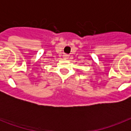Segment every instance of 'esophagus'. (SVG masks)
<instances>
[{"label": "esophagus", "mask_w": 131, "mask_h": 131, "mask_svg": "<svg viewBox=\"0 0 131 131\" xmlns=\"http://www.w3.org/2000/svg\"><path fill=\"white\" fill-rule=\"evenodd\" d=\"M69 57V55H67V54H65V55L64 56V58L65 59H67Z\"/></svg>", "instance_id": "esophagus-1"}]
</instances>
